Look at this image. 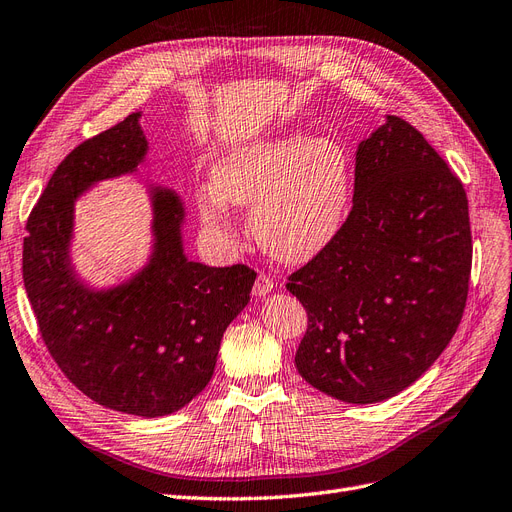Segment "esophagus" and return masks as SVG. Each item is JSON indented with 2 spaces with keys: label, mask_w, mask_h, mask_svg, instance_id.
<instances>
[{
  "label": "esophagus",
  "mask_w": 512,
  "mask_h": 512,
  "mask_svg": "<svg viewBox=\"0 0 512 512\" xmlns=\"http://www.w3.org/2000/svg\"><path fill=\"white\" fill-rule=\"evenodd\" d=\"M273 290V279L267 275H258L254 284V296H267Z\"/></svg>",
  "instance_id": "esophagus-1"
}]
</instances>
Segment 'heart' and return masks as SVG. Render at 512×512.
I'll return each mask as SVG.
<instances>
[{"instance_id": "obj_1", "label": "heart", "mask_w": 512, "mask_h": 512, "mask_svg": "<svg viewBox=\"0 0 512 512\" xmlns=\"http://www.w3.org/2000/svg\"><path fill=\"white\" fill-rule=\"evenodd\" d=\"M354 199V165L337 139L279 133L226 150L201 188V218L226 231L228 205H252L260 248L286 264H303L339 237Z\"/></svg>"}]
</instances>
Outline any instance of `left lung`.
<instances>
[{
  "mask_svg": "<svg viewBox=\"0 0 512 512\" xmlns=\"http://www.w3.org/2000/svg\"><path fill=\"white\" fill-rule=\"evenodd\" d=\"M470 264L462 182L407 120L385 116L358 144L343 231L288 277L309 317L298 373L349 404L407 390L460 326Z\"/></svg>",
  "mask_w": 512,
  "mask_h": 512,
  "instance_id": "obj_1",
  "label": "left lung"
}]
</instances>
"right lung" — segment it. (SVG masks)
<instances>
[{
  "mask_svg": "<svg viewBox=\"0 0 512 512\" xmlns=\"http://www.w3.org/2000/svg\"><path fill=\"white\" fill-rule=\"evenodd\" d=\"M142 112L86 139L52 173L27 220L23 279L42 339L65 377L105 409L163 417L199 396L214 375L222 334L250 303L245 264L188 260L178 192L146 184L152 250L142 269L95 288L72 260L74 209L95 184L137 173L148 154Z\"/></svg>",
  "mask_w": 512,
  "mask_h": 512,
  "instance_id": "add662e5",
  "label": "right lung"
}]
</instances>
